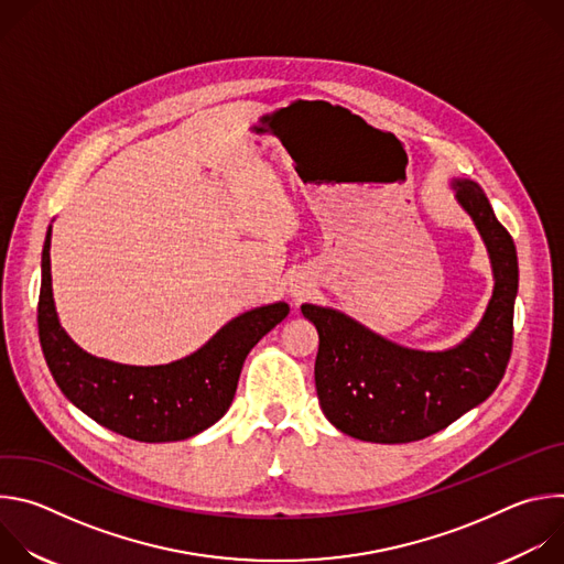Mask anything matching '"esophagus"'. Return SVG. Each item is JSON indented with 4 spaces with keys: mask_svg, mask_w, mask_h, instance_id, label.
Instances as JSON below:
<instances>
[{
    "mask_svg": "<svg viewBox=\"0 0 564 564\" xmlns=\"http://www.w3.org/2000/svg\"><path fill=\"white\" fill-rule=\"evenodd\" d=\"M303 294H305V292H294V296H296V299H301Z\"/></svg>",
    "mask_w": 564,
    "mask_h": 564,
    "instance_id": "1",
    "label": "esophagus"
}]
</instances>
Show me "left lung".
<instances>
[{
	"instance_id": "obj_1",
	"label": "left lung",
	"mask_w": 564,
	"mask_h": 564,
	"mask_svg": "<svg viewBox=\"0 0 564 564\" xmlns=\"http://www.w3.org/2000/svg\"><path fill=\"white\" fill-rule=\"evenodd\" d=\"M451 187L485 240L494 270V296L464 341L435 352L415 350L372 333L339 310L301 305L318 333L314 381L321 411L355 440H424L489 399L505 377L513 346L518 252L477 183L453 178Z\"/></svg>"
}]
</instances>
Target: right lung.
Returning a JSON list of instances; mask_svg holds the SVG:
<instances>
[{
	"label": "right lung",
	"instance_id": "right-lung-1",
	"mask_svg": "<svg viewBox=\"0 0 564 564\" xmlns=\"http://www.w3.org/2000/svg\"><path fill=\"white\" fill-rule=\"evenodd\" d=\"M283 301L225 324L203 348L163 366H127L94 357L59 326L51 288V227L42 250L40 344L64 397L100 426L135 442H181L216 424L250 350L288 316Z\"/></svg>",
	"mask_w": 564,
	"mask_h": 564
}]
</instances>
